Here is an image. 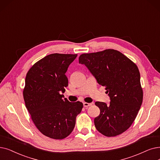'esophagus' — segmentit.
<instances>
[{"label":"esophagus","mask_w":160,"mask_h":160,"mask_svg":"<svg viewBox=\"0 0 160 160\" xmlns=\"http://www.w3.org/2000/svg\"><path fill=\"white\" fill-rule=\"evenodd\" d=\"M83 105H84V107H88L89 106H91L92 104V103H88V102H84V104H83Z\"/></svg>","instance_id":"obj_1"}]
</instances>
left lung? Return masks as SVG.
<instances>
[{
  "label": "left lung",
  "instance_id": "1",
  "mask_svg": "<svg viewBox=\"0 0 160 160\" xmlns=\"http://www.w3.org/2000/svg\"><path fill=\"white\" fill-rule=\"evenodd\" d=\"M84 65L98 84L105 86L110 102H95L100 114L94 119L97 130L103 135L114 137L133 123L142 102L141 76L137 65L114 50L82 54Z\"/></svg>",
  "mask_w": 160,
  "mask_h": 160
}]
</instances>
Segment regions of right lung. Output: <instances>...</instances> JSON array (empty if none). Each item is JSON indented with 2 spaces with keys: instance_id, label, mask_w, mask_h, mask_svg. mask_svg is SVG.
<instances>
[{
  "instance_id": "obj_1",
  "label": "right lung",
  "mask_w": 160,
  "mask_h": 160,
  "mask_svg": "<svg viewBox=\"0 0 160 160\" xmlns=\"http://www.w3.org/2000/svg\"><path fill=\"white\" fill-rule=\"evenodd\" d=\"M76 57L77 54H50L37 62L26 75L25 107L38 129L54 139H63L71 133L83 108L82 102H71L61 95L68 86L65 73Z\"/></svg>"
}]
</instances>
